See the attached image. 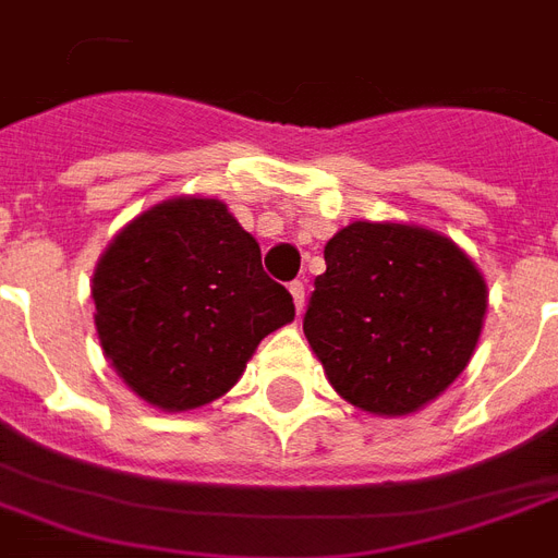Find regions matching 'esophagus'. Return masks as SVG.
<instances>
[{
    "label": "esophagus",
    "instance_id": "obj_1",
    "mask_svg": "<svg viewBox=\"0 0 558 558\" xmlns=\"http://www.w3.org/2000/svg\"><path fill=\"white\" fill-rule=\"evenodd\" d=\"M291 296H294V305H296V314H303L305 308V284L303 282H291Z\"/></svg>",
    "mask_w": 558,
    "mask_h": 558
}]
</instances>
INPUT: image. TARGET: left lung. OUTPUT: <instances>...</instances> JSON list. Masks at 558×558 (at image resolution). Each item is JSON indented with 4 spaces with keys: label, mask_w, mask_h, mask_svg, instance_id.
<instances>
[{
    "label": "left lung",
    "mask_w": 558,
    "mask_h": 558,
    "mask_svg": "<svg viewBox=\"0 0 558 558\" xmlns=\"http://www.w3.org/2000/svg\"><path fill=\"white\" fill-rule=\"evenodd\" d=\"M303 332L347 403L403 417L471 362L488 308L480 267L447 234L355 220L324 246Z\"/></svg>",
    "instance_id": "1"
}]
</instances>
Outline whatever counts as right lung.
Returning <instances> with one entry per match:
<instances>
[{"instance_id": "add662e5", "label": "right lung", "mask_w": 558, "mask_h": 558, "mask_svg": "<svg viewBox=\"0 0 558 558\" xmlns=\"http://www.w3.org/2000/svg\"><path fill=\"white\" fill-rule=\"evenodd\" d=\"M90 296L105 359L161 412L215 403L255 347L294 320L258 241L215 196H173L129 220L105 246Z\"/></svg>"}]
</instances>
